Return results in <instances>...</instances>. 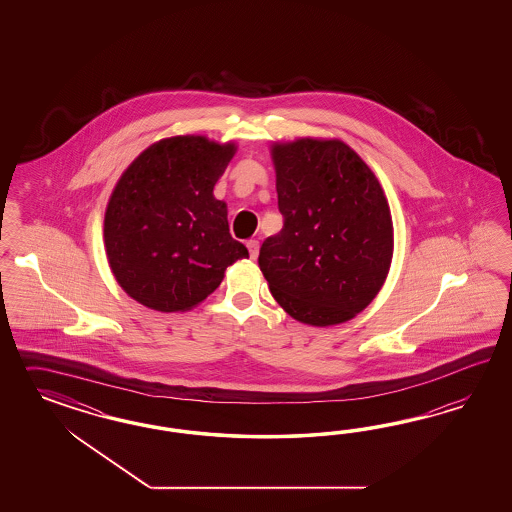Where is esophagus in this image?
<instances>
[{"label": "esophagus", "mask_w": 512, "mask_h": 512, "mask_svg": "<svg viewBox=\"0 0 512 512\" xmlns=\"http://www.w3.org/2000/svg\"><path fill=\"white\" fill-rule=\"evenodd\" d=\"M248 249L251 259H257V257H259V242H257V240H249Z\"/></svg>", "instance_id": "1"}]
</instances>
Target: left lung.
I'll list each match as a JSON object with an SVG mask.
<instances>
[{
    "instance_id": "1",
    "label": "left lung",
    "mask_w": 512,
    "mask_h": 512,
    "mask_svg": "<svg viewBox=\"0 0 512 512\" xmlns=\"http://www.w3.org/2000/svg\"><path fill=\"white\" fill-rule=\"evenodd\" d=\"M283 229L261 246L270 293L293 319L340 325L381 291L394 249L383 187L341 140L272 146Z\"/></svg>"
}]
</instances>
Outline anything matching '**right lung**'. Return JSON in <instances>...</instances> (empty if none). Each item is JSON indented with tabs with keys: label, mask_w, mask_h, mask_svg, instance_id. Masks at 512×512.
<instances>
[{
	"label": "right lung",
	"mask_w": 512,
	"mask_h": 512,
	"mask_svg": "<svg viewBox=\"0 0 512 512\" xmlns=\"http://www.w3.org/2000/svg\"><path fill=\"white\" fill-rule=\"evenodd\" d=\"M233 142L199 135L159 140L125 169L105 212L110 270L133 300L155 311H187L212 295L227 266L249 257L229 233L214 186Z\"/></svg>",
	"instance_id": "1"
}]
</instances>
